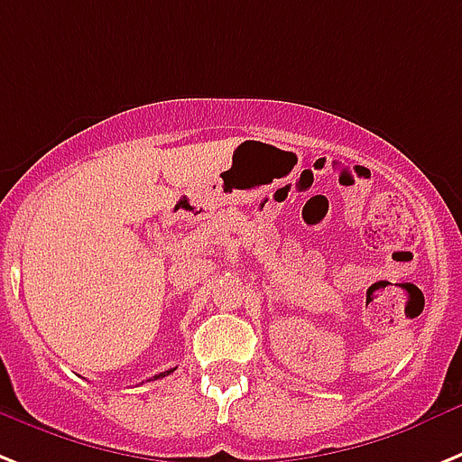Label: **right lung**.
Returning <instances> with one entry per match:
<instances>
[{"mask_svg": "<svg viewBox=\"0 0 462 462\" xmlns=\"http://www.w3.org/2000/svg\"><path fill=\"white\" fill-rule=\"evenodd\" d=\"M173 371V369H171ZM171 371H164V374H157V375H154V381H159V378H164V375H169V374H171Z\"/></svg>", "mask_w": 462, "mask_h": 462, "instance_id": "obj_1", "label": "right lung"}]
</instances>
